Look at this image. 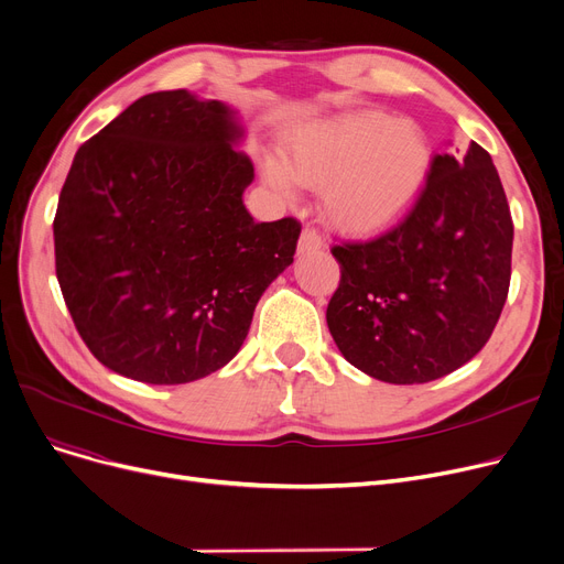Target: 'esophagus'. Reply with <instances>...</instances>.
I'll return each mask as SVG.
<instances>
[{"instance_id":"obj_1","label":"esophagus","mask_w":564,"mask_h":564,"mask_svg":"<svg viewBox=\"0 0 564 564\" xmlns=\"http://www.w3.org/2000/svg\"><path fill=\"white\" fill-rule=\"evenodd\" d=\"M324 247L322 237L313 230V228H304L302 237H300V253H311V251H319Z\"/></svg>"}]
</instances>
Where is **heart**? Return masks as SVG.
I'll list each match as a JSON object with an SVG mask.
<instances>
[{"label": "heart", "mask_w": 564, "mask_h": 564, "mask_svg": "<svg viewBox=\"0 0 564 564\" xmlns=\"http://www.w3.org/2000/svg\"><path fill=\"white\" fill-rule=\"evenodd\" d=\"M432 171L425 132L383 111H361L294 132L283 162L270 158L264 181L290 194L300 183L322 192V215L349 235H375L402 221Z\"/></svg>", "instance_id": "1"}]
</instances>
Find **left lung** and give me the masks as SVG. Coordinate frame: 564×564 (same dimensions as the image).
<instances>
[{"label": "left lung", "mask_w": 564, "mask_h": 564, "mask_svg": "<svg viewBox=\"0 0 564 564\" xmlns=\"http://www.w3.org/2000/svg\"><path fill=\"white\" fill-rule=\"evenodd\" d=\"M514 226L491 155H434L411 213L370 242L332 249L340 283L327 324L343 357L389 383H425L470 361L508 300Z\"/></svg>", "instance_id": "obj_1"}]
</instances>
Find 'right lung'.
I'll use <instances>...</instances> for the list:
<instances>
[{
    "label": "right lung",
    "instance_id": "obj_1",
    "mask_svg": "<svg viewBox=\"0 0 564 564\" xmlns=\"http://www.w3.org/2000/svg\"><path fill=\"white\" fill-rule=\"evenodd\" d=\"M237 111L187 88L148 94L79 145L54 217L56 279L109 370L173 387L240 351L292 264L297 219L256 224Z\"/></svg>",
    "mask_w": 564,
    "mask_h": 564
}]
</instances>
